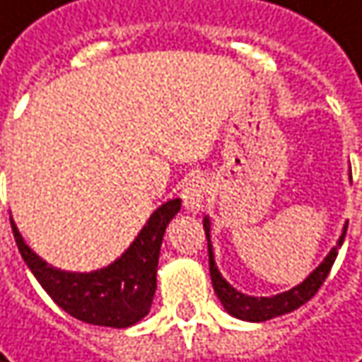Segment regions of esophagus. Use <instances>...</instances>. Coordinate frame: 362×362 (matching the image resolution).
Wrapping results in <instances>:
<instances>
[{
	"label": "esophagus",
	"mask_w": 362,
	"mask_h": 362,
	"mask_svg": "<svg viewBox=\"0 0 362 362\" xmlns=\"http://www.w3.org/2000/svg\"><path fill=\"white\" fill-rule=\"evenodd\" d=\"M209 192V182L204 180L202 176H192L184 182L182 188V201H184V209L190 213H201L204 206V199Z\"/></svg>",
	"instance_id": "1"
}]
</instances>
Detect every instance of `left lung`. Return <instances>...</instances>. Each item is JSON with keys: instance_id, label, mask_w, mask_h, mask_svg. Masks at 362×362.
Here are the masks:
<instances>
[{"instance_id": "8db88e82", "label": "left lung", "mask_w": 362, "mask_h": 362, "mask_svg": "<svg viewBox=\"0 0 362 362\" xmlns=\"http://www.w3.org/2000/svg\"><path fill=\"white\" fill-rule=\"evenodd\" d=\"M352 180V176H351ZM202 227H204V233H206V242H209V270H211V283L213 288L221 301L223 309L238 317V320H244V322H266V320H272V317H279V315H285L291 313L297 308H301L303 303H308L309 299L317 293V288L324 285V281L328 279V272L336 256H338V250L344 242V235H346V229H349V221L342 227V235L338 238L336 245L329 250V254L322 260V264L317 266L303 283H299L297 287L288 288L285 293H279V295H272V297H252V295H245L242 291L233 288L227 281L223 279V274L219 272V268L215 264V254H213V245H211V221L209 217L202 219Z\"/></svg>"}]
</instances>
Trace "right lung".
<instances>
[{"label": "right lung", "mask_w": 362, "mask_h": 362, "mask_svg": "<svg viewBox=\"0 0 362 362\" xmlns=\"http://www.w3.org/2000/svg\"><path fill=\"white\" fill-rule=\"evenodd\" d=\"M180 211V199L163 202L112 264L92 272H69L47 264L24 242L11 219V231L26 266L63 311L106 328H129L141 322L158 288V260L168 223Z\"/></svg>", "instance_id": "right-lung-1"}]
</instances>
